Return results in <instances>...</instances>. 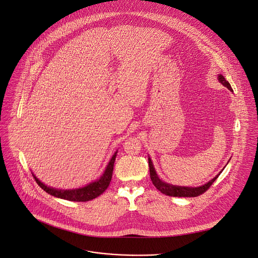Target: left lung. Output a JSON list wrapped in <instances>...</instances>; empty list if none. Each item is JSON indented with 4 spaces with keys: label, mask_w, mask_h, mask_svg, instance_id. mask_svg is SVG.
Segmentation results:
<instances>
[{
    "label": "left lung",
    "mask_w": 258,
    "mask_h": 258,
    "mask_svg": "<svg viewBox=\"0 0 258 258\" xmlns=\"http://www.w3.org/2000/svg\"><path fill=\"white\" fill-rule=\"evenodd\" d=\"M218 79H219V81L222 85H224L225 87H227L230 91H233L230 83L228 81H226V79L224 78L223 75H219ZM148 160H149V167H150V177H151V180H152L153 184L155 185V187L158 190H160L162 194H164L166 196H169V197H178V198H196V197H199V196L203 195L204 192H206L211 187V185L215 182V180L219 177V175L222 173V171H221V172L218 175H216L212 180H210L208 183H206L202 186H199V187H186V186L172 185L170 183L162 181L159 178V176L156 173V170L153 166V163L151 161V158H149Z\"/></svg>",
    "instance_id": "left-lung-1"
}]
</instances>
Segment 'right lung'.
Here are the masks:
<instances>
[{
	"instance_id": "1",
	"label": "right lung",
	"mask_w": 258,
	"mask_h": 258,
	"mask_svg": "<svg viewBox=\"0 0 258 258\" xmlns=\"http://www.w3.org/2000/svg\"><path fill=\"white\" fill-rule=\"evenodd\" d=\"M116 154H117V152H115L114 155L112 156V158L110 159V161L104 171V173L102 174V176L99 179H97L94 182L89 183L88 185H86L84 187H81V188L69 189V190L55 189V188H52V187H49V186L43 184L41 181L38 180V178L34 174H32V175H33L34 180L37 182V184L50 196H53L55 198H59L62 200L71 201V202L92 201V200L96 199L97 197H99L100 195H102L105 191V189L109 186V183H110L111 177H112L113 165L115 162Z\"/></svg>"
}]
</instances>
